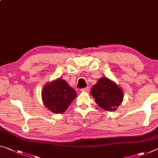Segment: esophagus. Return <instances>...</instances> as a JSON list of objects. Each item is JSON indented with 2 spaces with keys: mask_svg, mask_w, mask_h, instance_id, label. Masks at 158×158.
Returning <instances> with one entry per match:
<instances>
[{
  "mask_svg": "<svg viewBox=\"0 0 158 158\" xmlns=\"http://www.w3.org/2000/svg\"><path fill=\"white\" fill-rule=\"evenodd\" d=\"M81 91H84V92H89L90 90V88L89 87H85L84 89H81Z\"/></svg>",
  "mask_w": 158,
  "mask_h": 158,
  "instance_id": "esophagus-1",
  "label": "esophagus"
}]
</instances>
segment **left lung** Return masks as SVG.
Here are the masks:
<instances>
[{
    "label": "left lung",
    "mask_w": 158,
    "mask_h": 158,
    "mask_svg": "<svg viewBox=\"0 0 158 158\" xmlns=\"http://www.w3.org/2000/svg\"><path fill=\"white\" fill-rule=\"evenodd\" d=\"M91 95L95 102L106 111H115L123 99L121 88L111 80L102 77L91 89Z\"/></svg>",
    "instance_id": "1"
}]
</instances>
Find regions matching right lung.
<instances>
[{
	"mask_svg": "<svg viewBox=\"0 0 158 158\" xmlns=\"http://www.w3.org/2000/svg\"><path fill=\"white\" fill-rule=\"evenodd\" d=\"M42 97L44 105L51 111L60 114L68 109L77 97V93L65 80L58 79L44 85Z\"/></svg>",
	"mask_w": 158,
	"mask_h": 158,
	"instance_id": "obj_1",
	"label": "right lung"
}]
</instances>
